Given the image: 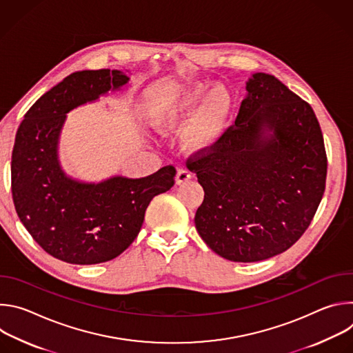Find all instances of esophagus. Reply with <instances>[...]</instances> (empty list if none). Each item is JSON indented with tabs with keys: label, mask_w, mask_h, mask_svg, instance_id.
Returning <instances> with one entry per match:
<instances>
[{
	"label": "esophagus",
	"mask_w": 353,
	"mask_h": 353,
	"mask_svg": "<svg viewBox=\"0 0 353 353\" xmlns=\"http://www.w3.org/2000/svg\"><path fill=\"white\" fill-rule=\"evenodd\" d=\"M191 172L188 170V169H185V168H180L179 170H177V176H176V183L177 184H183V183H185V181H188L190 179H191Z\"/></svg>",
	"instance_id": "esophagus-1"
}]
</instances>
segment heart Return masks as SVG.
I'll use <instances>...</instances> for the list:
<instances>
[{
  "label": "heart",
  "mask_w": 353,
  "mask_h": 353,
  "mask_svg": "<svg viewBox=\"0 0 353 353\" xmlns=\"http://www.w3.org/2000/svg\"><path fill=\"white\" fill-rule=\"evenodd\" d=\"M208 86L194 83L185 88L176 99L170 100L161 110L158 124L162 128L179 127L205 97ZM232 109V97L223 88H216L204 106L190 123L185 137L191 146L199 149L210 146L222 132Z\"/></svg>",
  "instance_id": "1"
}]
</instances>
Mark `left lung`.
<instances>
[{
	"label": "left lung",
	"instance_id": "1",
	"mask_svg": "<svg viewBox=\"0 0 353 353\" xmlns=\"http://www.w3.org/2000/svg\"><path fill=\"white\" fill-rule=\"evenodd\" d=\"M245 88L234 124L185 161L205 192L194 218L196 232L236 263L267 260L292 247L312 223L327 179L312 106L264 72Z\"/></svg>",
	"mask_w": 353,
	"mask_h": 353
}]
</instances>
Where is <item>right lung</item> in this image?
I'll return each mask as SVG.
<instances>
[{
  "label": "right lung",
  "mask_w": 353,
  "mask_h": 353,
  "mask_svg": "<svg viewBox=\"0 0 353 353\" xmlns=\"http://www.w3.org/2000/svg\"><path fill=\"white\" fill-rule=\"evenodd\" d=\"M127 82L117 70L74 72L36 100L17 131L11 161L17 214L33 240L61 261L90 265L120 256L138 236L150 199L174 184L172 165L148 177L99 184L71 180L60 169L57 141L65 114Z\"/></svg>",
  "instance_id": "1"
}]
</instances>
